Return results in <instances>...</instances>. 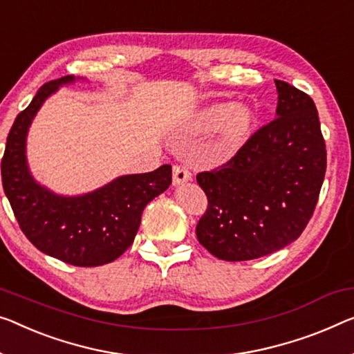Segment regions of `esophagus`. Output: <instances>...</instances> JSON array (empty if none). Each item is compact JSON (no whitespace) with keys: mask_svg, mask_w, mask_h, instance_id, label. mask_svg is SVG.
Instances as JSON below:
<instances>
[{"mask_svg":"<svg viewBox=\"0 0 354 354\" xmlns=\"http://www.w3.org/2000/svg\"><path fill=\"white\" fill-rule=\"evenodd\" d=\"M191 178H192V173L187 167L181 165V163H176V165L173 167V184H175V186L189 181Z\"/></svg>","mask_w":354,"mask_h":354,"instance_id":"esophagus-1","label":"esophagus"}]
</instances>
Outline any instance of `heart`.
Instances as JSON below:
<instances>
[{
    "label": "heart",
    "instance_id": "heart-1",
    "mask_svg": "<svg viewBox=\"0 0 354 354\" xmlns=\"http://www.w3.org/2000/svg\"><path fill=\"white\" fill-rule=\"evenodd\" d=\"M254 125V114L250 108L239 106L234 102H221L200 111L195 119V129L203 133L219 130L216 151L219 156H229L245 143Z\"/></svg>",
    "mask_w": 354,
    "mask_h": 354
}]
</instances>
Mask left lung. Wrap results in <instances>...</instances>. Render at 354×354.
<instances>
[{"mask_svg":"<svg viewBox=\"0 0 354 354\" xmlns=\"http://www.w3.org/2000/svg\"><path fill=\"white\" fill-rule=\"evenodd\" d=\"M277 119L224 165L197 175L208 207L195 234L223 261H251L297 240L312 219L326 173L318 111L307 93L275 79Z\"/></svg>","mask_w":354,"mask_h":354,"instance_id":"left-lung-1","label":"left lung"}]
</instances>
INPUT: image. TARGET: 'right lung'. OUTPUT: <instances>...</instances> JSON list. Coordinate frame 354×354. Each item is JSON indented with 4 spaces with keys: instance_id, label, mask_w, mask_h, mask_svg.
I'll list each match as a JSON object with an SVG mask.
<instances>
[{
    "instance_id": "obj_1",
    "label": "right lung",
    "mask_w": 354,
    "mask_h": 354,
    "mask_svg": "<svg viewBox=\"0 0 354 354\" xmlns=\"http://www.w3.org/2000/svg\"><path fill=\"white\" fill-rule=\"evenodd\" d=\"M73 81L75 76H63L44 84L15 118L1 159L3 189L20 229L39 251L76 267H97L115 261L133 243L145 207L171 184V165L120 176L77 197L57 195L36 183L25 156L28 127L46 98Z\"/></svg>"
}]
</instances>
